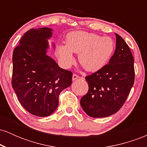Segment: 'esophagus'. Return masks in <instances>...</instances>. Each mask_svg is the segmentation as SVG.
<instances>
[{"label":"esophagus","mask_w":147,"mask_h":147,"mask_svg":"<svg viewBox=\"0 0 147 147\" xmlns=\"http://www.w3.org/2000/svg\"><path fill=\"white\" fill-rule=\"evenodd\" d=\"M79 77L78 75H75V74H74L73 75H72V80L73 81H75V80H76V79H79Z\"/></svg>","instance_id":"esophagus-1"}]
</instances>
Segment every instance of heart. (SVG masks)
<instances>
[{"label":"heart","mask_w":147,"mask_h":147,"mask_svg":"<svg viewBox=\"0 0 147 147\" xmlns=\"http://www.w3.org/2000/svg\"><path fill=\"white\" fill-rule=\"evenodd\" d=\"M66 43L57 47V55L61 64L65 68L70 67L75 61L73 52L79 53V63L89 72L102 68L110 60L115 50L112 38L84 31L68 34Z\"/></svg>","instance_id":"obj_1"}]
</instances>
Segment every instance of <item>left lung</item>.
<instances>
[{"mask_svg": "<svg viewBox=\"0 0 147 147\" xmlns=\"http://www.w3.org/2000/svg\"><path fill=\"white\" fill-rule=\"evenodd\" d=\"M116 48L109 64L86 80L88 91L80 100L84 112L92 117L117 113L129 95L135 79L134 60L129 45L117 34Z\"/></svg>", "mask_w": 147, "mask_h": 147, "instance_id": "left-lung-1", "label": "left lung"}]
</instances>
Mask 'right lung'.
<instances>
[{"label":"right lung","instance_id":"add662e5","mask_svg":"<svg viewBox=\"0 0 147 147\" xmlns=\"http://www.w3.org/2000/svg\"><path fill=\"white\" fill-rule=\"evenodd\" d=\"M52 36L51 28L30 30L13 53V89L25 110L38 117L53 113L61 92L72 84V72L61 68L47 55Z\"/></svg>","mask_w":147,"mask_h":147}]
</instances>
